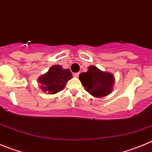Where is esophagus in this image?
<instances>
[{
	"label": "esophagus",
	"mask_w": 152,
	"mask_h": 152,
	"mask_svg": "<svg viewBox=\"0 0 152 152\" xmlns=\"http://www.w3.org/2000/svg\"><path fill=\"white\" fill-rule=\"evenodd\" d=\"M73 76L75 77H78L79 76V73H74L73 74Z\"/></svg>",
	"instance_id": "obj_1"
}]
</instances>
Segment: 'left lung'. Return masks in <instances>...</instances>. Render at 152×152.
Segmentation results:
<instances>
[{
  "mask_svg": "<svg viewBox=\"0 0 152 152\" xmlns=\"http://www.w3.org/2000/svg\"><path fill=\"white\" fill-rule=\"evenodd\" d=\"M79 80L90 95L102 98L112 92L115 78L111 73L102 72L95 66H90L87 72L80 74Z\"/></svg>",
  "mask_w": 152,
  "mask_h": 152,
  "instance_id": "left-lung-1",
  "label": "left lung"
}]
</instances>
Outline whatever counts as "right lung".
I'll return each mask as SVG.
<instances>
[{"label": "right lung", "mask_w": 152, "mask_h": 152, "mask_svg": "<svg viewBox=\"0 0 152 152\" xmlns=\"http://www.w3.org/2000/svg\"><path fill=\"white\" fill-rule=\"evenodd\" d=\"M72 77L70 69H64L61 66L54 65L48 69V72L39 77L38 82L41 84L40 88L43 92L55 94L63 90Z\"/></svg>", "instance_id": "obj_1"}]
</instances>
